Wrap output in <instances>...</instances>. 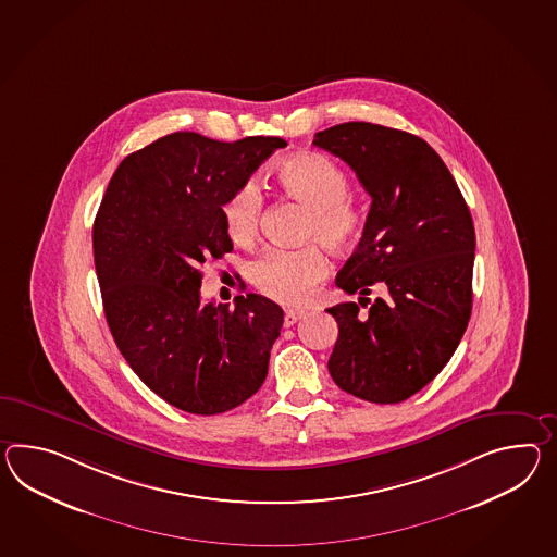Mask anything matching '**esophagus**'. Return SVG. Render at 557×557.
<instances>
[{"instance_id":"1","label":"esophagus","mask_w":557,"mask_h":557,"mask_svg":"<svg viewBox=\"0 0 557 557\" xmlns=\"http://www.w3.org/2000/svg\"><path fill=\"white\" fill-rule=\"evenodd\" d=\"M304 315H306V312H301V310H287L284 315V326H294Z\"/></svg>"}]
</instances>
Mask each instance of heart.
Returning <instances> with one entry per match:
<instances>
[{"label":"heart","instance_id":"heart-1","mask_svg":"<svg viewBox=\"0 0 557 557\" xmlns=\"http://www.w3.org/2000/svg\"><path fill=\"white\" fill-rule=\"evenodd\" d=\"M280 187L310 209L304 230L306 242H318L330 251H346L360 235L362 218L348 199V178L322 152H299L277 164ZM263 213V195L256 181H245L223 205L231 239L237 245L256 242ZM251 284L268 298L299 306L312 299L327 275V261L315 245L299 249L270 247L247 265Z\"/></svg>","mask_w":557,"mask_h":557}]
</instances>
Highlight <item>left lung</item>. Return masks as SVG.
<instances>
[{"label": "left lung", "mask_w": 557, "mask_h": 557, "mask_svg": "<svg viewBox=\"0 0 557 557\" xmlns=\"http://www.w3.org/2000/svg\"><path fill=\"white\" fill-rule=\"evenodd\" d=\"M313 145L350 164L372 197L362 239L336 277L358 304L327 308L338 322L327 370L362 400L403 403L445 368L469 324L473 219L447 164L419 136L344 123L315 133ZM374 283L387 296L370 302Z\"/></svg>", "instance_id": "1"}]
</instances>
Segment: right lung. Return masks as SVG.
<instances>
[{"label": "right lung", "mask_w": 557, "mask_h": 557, "mask_svg": "<svg viewBox=\"0 0 557 557\" xmlns=\"http://www.w3.org/2000/svg\"><path fill=\"white\" fill-rule=\"evenodd\" d=\"M280 136L221 143L173 133L128 154L92 230L110 334L150 391L190 414H221L258 393L284 310L258 294L201 299V265L233 249L223 205Z\"/></svg>", "instance_id": "1"}]
</instances>
